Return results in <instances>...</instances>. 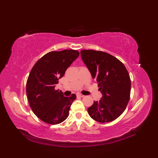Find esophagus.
Masks as SVG:
<instances>
[{
    "instance_id": "esophagus-1",
    "label": "esophagus",
    "mask_w": 158,
    "mask_h": 158,
    "mask_svg": "<svg viewBox=\"0 0 158 158\" xmlns=\"http://www.w3.org/2000/svg\"><path fill=\"white\" fill-rule=\"evenodd\" d=\"M77 96L79 97H84V95L81 94H77Z\"/></svg>"
}]
</instances>
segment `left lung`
Returning a JSON list of instances; mask_svg holds the SVG:
<instances>
[{"mask_svg": "<svg viewBox=\"0 0 158 158\" xmlns=\"http://www.w3.org/2000/svg\"><path fill=\"white\" fill-rule=\"evenodd\" d=\"M81 56L102 94L88 109L89 115L96 122H112L122 115L129 102L128 72L122 62L106 52L83 49Z\"/></svg>", "mask_w": 158, "mask_h": 158, "instance_id": "1", "label": "left lung"}]
</instances>
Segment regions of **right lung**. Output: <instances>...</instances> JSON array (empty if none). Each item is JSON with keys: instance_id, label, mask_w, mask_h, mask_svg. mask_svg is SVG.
Returning a JSON list of instances; mask_svg holds the SVG:
<instances>
[{"instance_id": "1", "label": "right lung", "mask_w": 158, "mask_h": 158, "mask_svg": "<svg viewBox=\"0 0 158 158\" xmlns=\"http://www.w3.org/2000/svg\"><path fill=\"white\" fill-rule=\"evenodd\" d=\"M79 55V52L73 49L51 52L32 67L26 83V94L33 113L43 122L54 125L68 117L76 95L66 97L55 87Z\"/></svg>"}]
</instances>
